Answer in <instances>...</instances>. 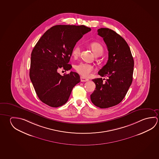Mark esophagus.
<instances>
[{"mask_svg": "<svg viewBox=\"0 0 159 159\" xmlns=\"http://www.w3.org/2000/svg\"><path fill=\"white\" fill-rule=\"evenodd\" d=\"M80 80L81 82H85V81H89V79H88L85 78H84L83 76H81Z\"/></svg>", "mask_w": 159, "mask_h": 159, "instance_id": "obj_1", "label": "esophagus"}]
</instances>
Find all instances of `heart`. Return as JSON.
<instances>
[{
  "label": "heart",
  "mask_w": 159,
  "mask_h": 159,
  "mask_svg": "<svg viewBox=\"0 0 159 159\" xmlns=\"http://www.w3.org/2000/svg\"><path fill=\"white\" fill-rule=\"evenodd\" d=\"M91 49L94 52V54H102L103 52V48L102 45L97 42H93L90 44ZM80 53V48L79 45H76L73 48L72 50V57L74 58L78 57ZM75 69L81 75L88 77L90 75L91 72L94 70L93 65L86 63H79L75 65Z\"/></svg>",
  "instance_id": "1"
}]
</instances>
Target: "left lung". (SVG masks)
<instances>
[{
    "label": "left lung",
    "instance_id": "obj_1",
    "mask_svg": "<svg viewBox=\"0 0 159 159\" xmlns=\"http://www.w3.org/2000/svg\"><path fill=\"white\" fill-rule=\"evenodd\" d=\"M98 33L109 52L107 64L98 74L107 79L93 80L96 88L90 99L95 106L104 109L116 105L125 98L133 81L134 61L130 47L119 34L109 28H100Z\"/></svg>",
    "mask_w": 159,
    "mask_h": 159
}]
</instances>
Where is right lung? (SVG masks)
I'll return each instance as SVG.
<instances>
[{
  "instance_id": "add662e5",
  "label": "right lung",
  "mask_w": 159,
  "mask_h": 159,
  "mask_svg": "<svg viewBox=\"0 0 159 159\" xmlns=\"http://www.w3.org/2000/svg\"><path fill=\"white\" fill-rule=\"evenodd\" d=\"M91 30L84 25H57L48 29L34 47L31 54L29 76L39 99L57 107L68 102L73 88L80 81L78 73L62 76L60 69L69 70L68 63L76 43Z\"/></svg>"
}]
</instances>
